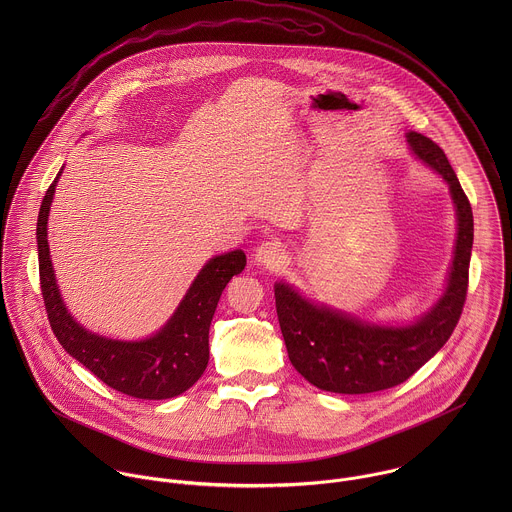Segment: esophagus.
<instances>
[{
	"instance_id": "1",
	"label": "esophagus",
	"mask_w": 512,
	"mask_h": 512,
	"mask_svg": "<svg viewBox=\"0 0 512 512\" xmlns=\"http://www.w3.org/2000/svg\"><path fill=\"white\" fill-rule=\"evenodd\" d=\"M284 260H286V250L278 240H268L260 244V248L256 250V262L264 268H270V270L280 268Z\"/></svg>"
}]
</instances>
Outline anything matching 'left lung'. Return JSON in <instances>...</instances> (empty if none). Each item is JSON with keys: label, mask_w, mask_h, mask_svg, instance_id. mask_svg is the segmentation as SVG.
<instances>
[{"label": "left lung", "mask_w": 512, "mask_h": 512, "mask_svg": "<svg viewBox=\"0 0 512 512\" xmlns=\"http://www.w3.org/2000/svg\"><path fill=\"white\" fill-rule=\"evenodd\" d=\"M408 144L447 181L455 203L457 242L447 290L418 323L378 327L317 307L290 286L276 284V311L290 361L321 390L368 394L408 380L447 343L461 317L473 248L471 203L438 144L418 132L408 134Z\"/></svg>", "instance_id": "left-lung-1"}]
</instances>
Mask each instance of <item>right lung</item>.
<instances>
[{
    "instance_id": "right-lung-1",
    "label": "right lung",
    "mask_w": 512,
    "mask_h": 512,
    "mask_svg": "<svg viewBox=\"0 0 512 512\" xmlns=\"http://www.w3.org/2000/svg\"><path fill=\"white\" fill-rule=\"evenodd\" d=\"M57 179L37 220L39 282L51 329L65 351L110 388L142 400L173 398L191 388L209 363V327L222 290L246 266L242 250L213 258L197 276L169 323L146 341L124 343L84 331L69 315L53 274L47 219Z\"/></svg>"
}]
</instances>
